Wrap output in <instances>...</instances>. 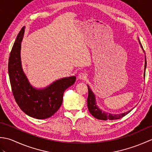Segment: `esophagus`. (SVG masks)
Instances as JSON below:
<instances>
[{
  "label": "esophagus",
  "instance_id": "34e87169",
  "mask_svg": "<svg viewBox=\"0 0 152 152\" xmlns=\"http://www.w3.org/2000/svg\"><path fill=\"white\" fill-rule=\"evenodd\" d=\"M86 78H87V75L85 73H83V72L80 73L78 76V78L79 80H85Z\"/></svg>",
  "mask_w": 152,
  "mask_h": 152
}]
</instances>
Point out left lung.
I'll use <instances>...</instances> for the list:
<instances>
[{
    "mask_svg": "<svg viewBox=\"0 0 152 152\" xmlns=\"http://www.w3.org/2000/svg\"><path fill=\"white\" fill-rule=\"evenodd\" d=\"M138 42H139V44L141 46V48L142 49L144 53V50L142 48V46L140 42V40L138 39ZM145 64H144V78H145V71H146V56H145ZM88 86V99H87V103H88V108L89 112L91 113V115L96 119H101V120H114V119H120L123 117H124L125 115L129 114L132 110L134 108H132L130 110H129L126 112L124 113H121V114H110V113L106 112L102 110L101 108H99V106L96 104V98H95V95L93 92L92 91V90L91 88H89V86Z\"/></svg>",
    "mask_w": 152,
    "mask_h": 152,
    "instance_id": "obj_1",
    "label": "left lung"
}]
</instances>
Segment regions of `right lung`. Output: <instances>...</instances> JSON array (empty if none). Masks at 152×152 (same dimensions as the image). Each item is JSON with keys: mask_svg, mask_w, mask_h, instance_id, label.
<instances>
[{"mask_svg": "<svg viewBox=\"0 0 152 152\" xmlns=\"http://www.w3.org/2000/svg\"><path fill=\"white\" fill-rule=\"evenodd\" d=\"M23 27L18 34L8 61V74L15 100L21 110L30 117L42 119L51 117L63 102V93L76 81V76L57 80L43 88L31 84L22 67L21 48Z\"/></svg>", "mask_w": 152, "mask_h": 152, "instance_id": "right-lung-1", "label": "right lung"}]
</instances>
